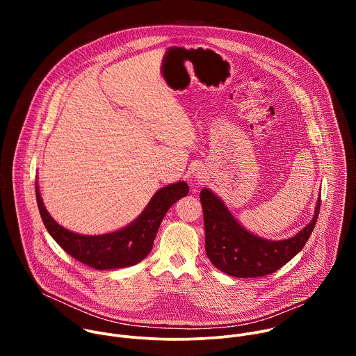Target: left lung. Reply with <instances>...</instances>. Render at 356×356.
Returning a JSON list of instances; mask_svg holds the SVG:
<instances>
[{
	"label": "left lung",
	"mask_w": 356,
	"mask_h": 356,
	"mask_svg": "<svg viewBox=\"0 0 356 356\" xmlns=\"http://www.w3.org/2000/svg\"><path fill=\"white\" fill-rule=\"evenodd\" d=\"M200 201L207 257L217 269L235 277H261L279 270L307 243L320 213L318 198L313 220L298 234L283 241H269L246 231L211 190L202 188Z\"/></svg>",
	"instance_id": "8db88e82"
}]
</instances>
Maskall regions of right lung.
I'll list each match as a JSON object with an SVG mask.
<instances>
[{"label":"right lung","mask_w":356,"mask_h":356,"mask_svg":"<svg viewBox=\"0 0 356 356\" xmlns=\"http://www.w3.org/2000/svg\"><path fill=\"white\" fill-rule=\"evenodd\" d=\"M35 190L42 221L52 238L79 262L107 270L136 265L147 257L163 217L179 198L187 195L188 186L186 181H177L162 187L134 222L103 235H80L63 228L44 209L38 186Z\"/></svg>","instance_id":"add662e5"}]
</instances>
